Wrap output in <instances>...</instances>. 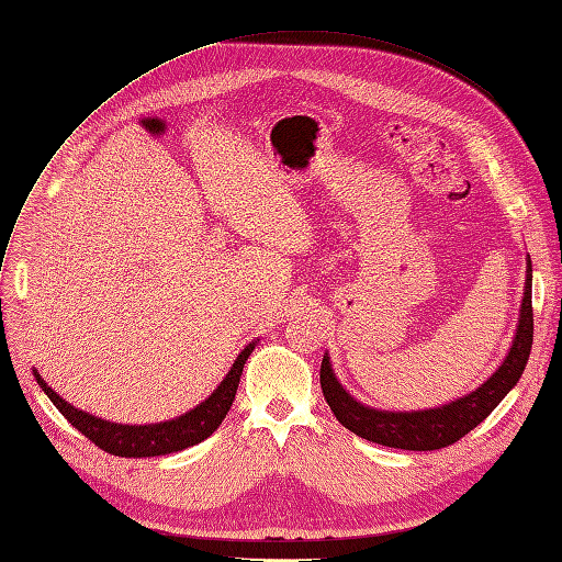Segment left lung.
I'll return each mask as SVG.
<instances>
[{
	"label": "left lung",
	"mask_w": 562,
	"mask_h": 562,
	"mask_svg": "<svg viewBox=\"0 0 562 562\" xmlns=\"http://www.w3.org/2000/svg\"><path fill=\"white\" fill-rule=\"evenodd\" d=\"M524 302H520V316L516 335L507 358L493 372L488 381H483L476 391L462 395L449 404L435 406V409L420 412H381L374 406H364L356 397L346 393L337 381L327 353L321 362V389L325 402L330 404L337 420L356 432L358 437L381 443V447L404 449V451H435L449 443H456L486 418L505 395L518 383L524 374L530 348H532V262L528 258Z\"/></svg>",
	"instance_id": "1"
}]
</instances>
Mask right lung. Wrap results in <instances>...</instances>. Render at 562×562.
Masks as SVG:
<instances>
[{
  "mask_svg": "<svg viewBox=\"0 0 562 562\" xmlns=\"http://www.w3.org/2000/svg\"><path fill=\"white\" fill-rule=\"evenodd\" d=\"M258 341H250L244 351L232 362L229 372L221 381L218 389L211 393L204 402H200L195 409L186 412L179 418H171L165 423H148V425H123V423H111L104 418H97L92 414H86L76 409L74 404L65 402L48 383L42 379L36 370L34 379L42 385V391L50 397V402L60 409V414L74 425L76 430L86 435L94 447L111 456L121 458H150V456H167L173 451H183L188 447H195V443L204 441L209 435L218 430V425L227 416L232 402L237 395V385L244 372V364L248 356L254 353Z\"/></svg>",
  "mask_w": 562,
  "mask_h": 562,
  "instance_id": "obj_1",
  "label": "right lung"
}]
</instances>
